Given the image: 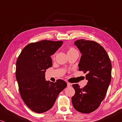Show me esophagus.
I'll use <instances>...</instances> for the list:
<instances>
[{"label":"esophagus","mask_w":122,"mask_h":122,"mask_svg":"<svg viewBox=\"0 0 122 122\" xmlns=\"http://www.w3.org/2000/svg\"><path fill=\"white\" fill-rule=\"evenodd\" d=\"M71 86V84L70 83H67V86L69 87V86Z\"/></svg>","instance_id":"obj_1"}]
</instances>
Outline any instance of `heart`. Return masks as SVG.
I'll return each instance as SVG.
<instances>
[{
	"label": "heart",
	"mask_w": 122,
	"mask_h": 122,
	"mask_svg": "<svg viewBox=\"0 0 122 122\" xmlns=\"http://www.w3.org/2000/svg\"><path fill=\"white\" fill-rule=\"evenodd\" d=\"M76 51V50L74 48L72 47V46H71V47L69 48V50H68V52H71V51ZM55 56H56V54H54V55H53V58H54L55 57Z\"/></svg>",
	"instance_id": "b5f03b06"
}]
</instances>
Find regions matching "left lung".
<instances>
[{
	"mask_svg": "<svg viewBox=\"0 0 122 122\" xmlns=\"http://www.w3.org/2000/svg\"><path fill=\"white\" fill-rule=\"evenodd\" d=\"M74 44L81 53L79 71L86 73L88 83L82 88L73 84L76 93L71 102L77 111L89 113L99 107L106 97L111 81V61L106 50L96 41L80 39Z\"/></svg>",
	"mask_w": 122,
	"mask_h": 122,
	"instance_id": "left-lung-1",
	"label": "left lung"
}]
</instances>
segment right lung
<instances>
[{
    "label": "right lung",
    "instance_id": "1",
    "mask_svg": "<svg viewBox=\"0 0 122 122\" xmlns=\"http://www.w3.org/2000/svg\"><path fill=\"white\" fill-rule=\"evenodd\" d=\"M63 41L43 40L28 44L16 63V78L23 101L31 111L46 112L54 106L58 95L66 86L62 79L50 82L45 79L46 70L52 66L51 56Z\"/></svg>",
    "mask_w": 122,
    "mask_h": 122
}]
</instances>
